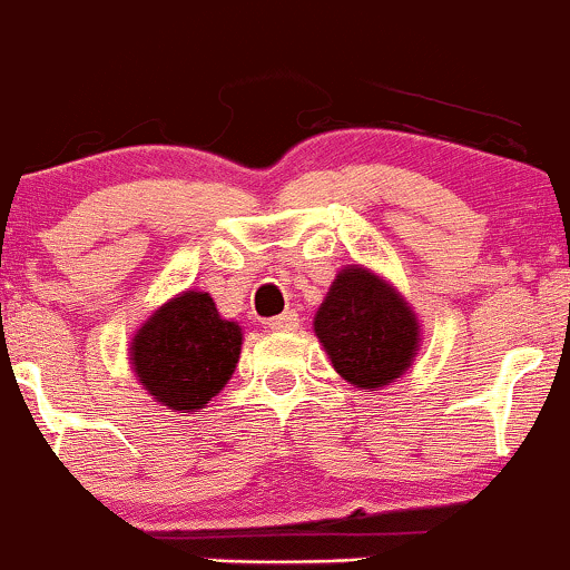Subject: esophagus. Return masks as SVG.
I'll use <instances>...</instances> for the list:
<instances>
[{"label":"esophagus","instance_id":"34e87169","mask_svg":"<svg viewBox=\"0 0 570 570\" xmlns=\"http://www.w3.org/2000/svg\"><path fill=\"white\" fill-rule=\"evenodd\" d=\"M267 326H271L273 332H294V330H297V326H299V316H297V313H294V311H286L284 316L273 318V322L267 324Z\"/></svg>","mask_w":570,"mask_h":570}]
</instances>
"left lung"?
<instances>
[{"label":"left lung","mask_w":570,"mask_h":570,"mask_svg":"<svg viewBox=\"0 0 570 570\" xmlns=\"http://www.w3.org/2000/svg\"><path fill=\"white\" fill-rule=\"evenodd\" d=\"M332 367L358 391H381L412 367L421 322L404 294L381 273L345 265L313 316Z\"/></svg>","instance_id":"1"}]
</instances>
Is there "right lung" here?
<instances>
[{"mask_svg": "<svg viewBox=\"0 0 570 570\" xmlns=\"http://www.w3.org/2000/svg\"><path fill=\"white\" fill-rule=\"evenodd\" d=\"M244 330L227 322L208 292L163 303L130 337L136 381L168 412H200L225 389L240 358Z\"/></svg>", "mask_w": 570, "mask_h": 570, "instance_id": "1", "label": "right lung"}]
</instances>
